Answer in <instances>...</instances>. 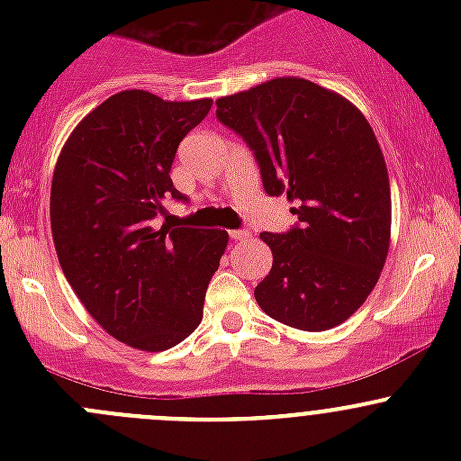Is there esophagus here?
Segmentation results:
<instances>
[{"label":"esophagus","instance_id":"esophagus-1","mask_svg":"<svg viewBox=\"0 0 461 461\" xmlns=\"http://www.w3.org/2000/svg\"><path fill=\"white\" fill-rule=\"evenodd\" d=\"M230 239L231 240H245V239H249V231L248 230H230Z\"/></svg>","mask_w":461,"mask_h":461}]
</instances>
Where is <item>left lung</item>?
<instances>
[{
	"label": "left lung",
	"mask_w": 461,
	"mask_h": 461,
	"mask_svg": "<svg viewBox=\"0 0 461 461\" xmlns=\"http://www.w3.org/2000/svg\"><path fill=\"white\" fill-rule=\"evenodd\" d=\"M216 118L254 151L269 196L299 222L263 231L272 269L254 296L265 314L308 332L343 323L379 281L390 243V183L368 120L339 93L276 77L216 100Z\"/></svg>",
	"instance_id": "obj_1"
}]
</instances>
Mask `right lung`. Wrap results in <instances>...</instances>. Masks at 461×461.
Wrapping results in <instances>:
<instances>
[{"label": "right lung", "mask_w": 461, "mask_h": 461, "mask_svg": "<svg viewBox=\"0 0 461 461\" xmlns=\"http://www.w3.org/2000/svg\"><path fill=\"white\" fill-rule=\"evenodd\" d=\"M209 109V97L115 93L73 129L55 165L50 230L64 276L88 314L138 350H169L198 328L230 240L222 230L153 222L165 201H187L171 162Z\"/></svg>", "instance_id": "1"}]
</instances>
